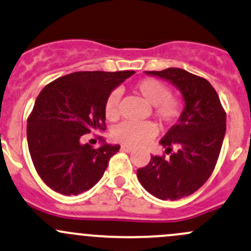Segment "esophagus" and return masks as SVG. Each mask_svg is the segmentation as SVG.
Listing matches in <instances>:
<instances>
[{"mask_svg":"<svg viewBox=\"0 0 251 251\" xmlns=\"http://www.w3.org/2000/svg\"><path fill=\"white\" fill-rule=\"evenodd\" d=\"M121 151H125V152H131V151H133V149L130 148V147H125V145H123V147H121Z\"/></svg>","mask_w":251,"mask_h":251,"instance_id":"esophagus-1","label":"esophagus"}]
</instances>
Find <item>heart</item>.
<instances>
[{
    "label": "heart",
    "instance_id": "heart-1",
    "mask_svg": "<svg viewBox=\"0 0 251 251\" xmlns=\"http://www.w3.org/2000/svg\"><path fill=\"white\" fill-rule=\"evenodd\" d=\"M133 89L151 104V114L161 125L170 126L180 119L184 109V102L180 96L170 93L164 82L153 77H148L136 82ZM120 94L118 90L107 96L104 101V117L107 120L119 119ZM156 134V126L150 121L131 123L125 121L115 126L112 131V138L125 147H138L145 144Z\"/></svg>",
    "mask_w": 251,
    "mask_h": 251
}]
</instances>
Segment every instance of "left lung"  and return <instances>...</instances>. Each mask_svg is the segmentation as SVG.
<instances>
[{"label": "left lung", "mask_w": 251, "mask_h": 251, "mask_svg": "<svg viewBox=\"0 0 251 251\" xmlns=\"http://www.w3.org/2000/svg\"><path fill=\"white\" fill-rule=\"evenodd\" d=\"M147 74L175 84L186 107L178 123L161 139L170 156H151L148 166L137 170V176L153 197L178 200L197 192L213 173L226 131V113L214 88L203 77L178 68ZM173 147L176 148L174 153Z\"/></svg>", "instance_id": "left-lung-1"}]
</instances>
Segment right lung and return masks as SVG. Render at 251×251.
<instances>
[{
	"instance_id": "1",
	"label": "right lung",
	"mask_w": 251,
	"mask_h": 251,
	"mask_svg": "<svg viewBox=\"0 0 251 251\" xmlns=\"http://www.w3.org/2000/svg\"><path fill=\"white\" fill-rule=\"evenodd\" d=\"M133 74L77 71L52 81L38 95L27 119V142L38 175L54 192L77 195L102 177L120 147L94 149L79 138L106 130L104 101Z\"/></svg>"
}]
</instances>
